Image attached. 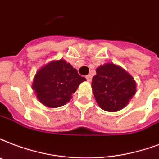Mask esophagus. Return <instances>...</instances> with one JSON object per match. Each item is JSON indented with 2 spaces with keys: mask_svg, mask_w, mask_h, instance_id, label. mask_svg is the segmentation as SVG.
<instances>
[{
  "mask_svg": "<svg viewBox=\"0 0 159 159\" xmlns=\"http://www.w3.org/2000/svg\"><path fill=\"white\" fill-rule=\"evenodd\" d=\"M86 78L88 80V82H92V76H91V75H88V76L86 77Z\"/></svg>",
  "mask_w": 159,
  "mask_h": 159,
  "instance_id": "34e87169",
  "label": "esophagus"
}]
</instances>
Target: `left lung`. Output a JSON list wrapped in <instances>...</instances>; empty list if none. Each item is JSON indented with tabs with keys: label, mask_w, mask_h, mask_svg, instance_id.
<instances>
[{
	"label": "left lung",
	"mask_w": 159,
	"mask_h": 159,
	"mask_svg": "<svg viewBox=\"0 0 159 159\" xmlns=\"http://www.w3.org/2000/svg\"><path fill=\"white\" fill-rule=\"evenodd\" d=\"M92 88L96 102L102 110L115 112L124 108L136 94L135 80L123 67L107 62L96 69Z\"/></svg>",
	"instance_id": "obj_1"
}]
</instances>
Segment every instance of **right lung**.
I'll use <instances>...</instances> for the list:
<instances>
[{
	"label": "right lung",
	"instance_id": "add662e5",
	"mask_svg": "<svg viewBox=\"0 0 159 159\" xmlns=\"http://www.w3.org/2000/svg\"><path fill=\"white\" fill-rule=\"evenodd\" d=\"M86 78L64 59L52 60L36 71L31 88L38 101L49 108L65 105Z\"/></svg>",
	"mask_w": 159,
	"mask_h": 159
}]
</instances>
